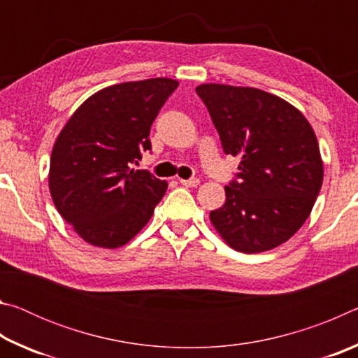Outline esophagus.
<instances>
[{"mask_svg": "<svg viewBox=\"0 0 358 358\" xmlns=\"http://www.w3.org/2000/svg\"><path fill=\"white\" fill-rule=\"evenodd\" d=\"M180 183L187 187H194L201 183V181H199V178H187V180H180Z\"/></svg>", "mask_w": 358, "mask_h": 358, "instance_id": "34e87169", "label": "esophagus"}]
</instances>
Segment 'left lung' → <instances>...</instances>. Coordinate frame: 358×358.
<instances>
[{
	"label": "left lung",
	"mask_w": 358,
	"mask_h": 358,
	"mask_svg": "<svg viewBox=\"0 0 358 358\" xmlns=\"http://www.w3.org/2000/svg\"><path fill=\"white\" fill-rule=\"evenodd\" d=\"M196 93L224 153L241 157L226 203L210 220L234 250H273L303 226L319 196L324 167L316 134L294 106L262 90L207 83Z\"/></svg>",
	"instance_id": "8db88e82"
}]
</instances>
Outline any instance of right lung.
<instances>
[{"mask_svg":"<svg viewBox=\"0 0 358 358\" xmlns=\"http://www.w3.org/2000/svg\"><path fill=\"white\" fill-rule=\"evenodd\" d=\"M177 87L162 77L112 85L85 101L59 132L48 186L58 213L88 243L126 245L164 197L166 181L132 164L151 150V124Z\"/></svg>","mask_w":358,"mask_h":358,"instance_id":"right-lung-1","label":"right lung"}]
</instances>
